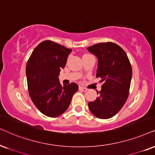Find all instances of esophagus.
Segmentation results:
<instances>
[{
	"mask_svg": "<svg viewBox=\"0 0 155 155\" xmlns=\"http://www.w3.org/2000/svg\"><path fill=\"white\" fill-rule=\"evenodd\" d=\"M79 89L81 90V91H87V88L83 87H79Z\"/></svg>",
	"mask_w": 155,
	"mask_h": 155,
	"instance_id": "esophagus-1",
	"label": "esophagus"
}]
</instances>
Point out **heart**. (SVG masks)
I'll return each mask as SVG.
<instances>
[{
  "instance_id": "b5f03b06",
  "label": "heart",
  "mask_w": 155,
  "mask_h": 155,
  "mask_svg": "<svg viewBox=\"0 0 155 155\" xmlns=\"http://www.w3.org/2000/svg\"><path fill=\"white\" fill-rule=\"evenodd\" d=\"M87 55H89V54H85V55H84V56H87Z\"/></svg>"
}]
</instances>
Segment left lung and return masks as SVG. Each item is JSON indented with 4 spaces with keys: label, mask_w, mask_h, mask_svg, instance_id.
I'll list each match as a JSON object with an SVG mask.
<instances>
[{
    "label": "left lung",
    "mask_w": 155,
    "mask_h": 155,
    "mask_svg": "<svg viewBox=\"0 0 155 155\" xmlns=\"http://www.w3.org/2000/svg\"><path fill=\"white\" fill-rule=\"evenodd\" d=\"M87 50L98 58L97 77L103 82L96 100L88 104L91 112L99 119H109L120 111L129 96L132 69L124 50L111 42L100 43Z\"/></svg>",
    "instance_id": "1"
}]
</instances>
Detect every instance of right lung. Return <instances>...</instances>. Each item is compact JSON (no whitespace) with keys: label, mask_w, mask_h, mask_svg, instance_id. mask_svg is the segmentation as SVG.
<instances>
[{"label":"right lung","mask_w":155,"mask_h":155,"mask_svg":"<svg viewBox=\"0 0 155 155\" xmlns=\"http://www.w3.org/2000/svg\"><path fill=\"white\" fill-rule=\"evenodd\" d=\"M71 49L51 41L40 43L33 51L26 64L29 95L42 114L49 117L62 114L69 107L79 86H62L58 76L65 67Z\"/></svg>","instance_id":"right-lung-1"}]
</instances>
